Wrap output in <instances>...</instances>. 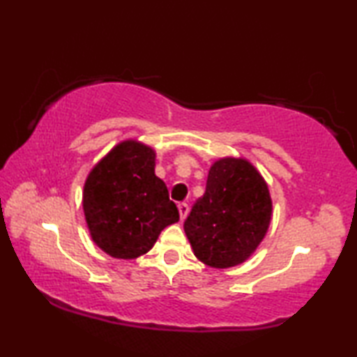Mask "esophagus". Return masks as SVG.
I'll list each match as a JSON object with an SVG mask.
<instances>
[{
  "label": "esophagus",
  "mask_w": 357,
  "mask_h": 357,
  "mask_svg": "<svg viewBox=\"0 0 357 357\" xmlns=\"http://www.w3.org/2000/svg\"><path fill=\"white\" fill-rule=\"evenodd\" d=\"M178 211H179L181 220H184L185 217H187V214H189V204H187V203H179L178 204Z\"/></svg>",
  "instance_id": "obj_1"
}]
</instances>
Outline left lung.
I'll return each instance as SVG.
<instances>
[{
    "mask_svg": "<svg viewBox=\"0 0 357 357\" xmlns=\"http://www.w3.org/2000/svg\"><path fill=\"white\" fill-rule=\"evenodd\" d=\"M273 219L268 183L244 157H222L209 168L206 192L184 222L202 263L227 269L244 263L261 244Z\"/></svg>",
    "mask_w": 357,
    "mask_h": 357,
    "instance_id": "1",
    "label": "left lung"
}]
</instances>
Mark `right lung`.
<instances>
[{
	"mask_svg": "<svg viewBox=\"0 0 357 357\" xmlns=\"http://www.w3.org/2000/svg\"><path fill=\"white\" fill-rule=\"evenodd\" d=\"M155 151L128 138L89 170L83 213L93 243L107 255L135 259L148 253L160 231L179 220L164 181L155 176Z\"/></svg>",
	"mask_w": 357,
	"mask_h": 357,
	"instance_id": "right-lung-1",
	"label": "right lung"
}]
</instances>
